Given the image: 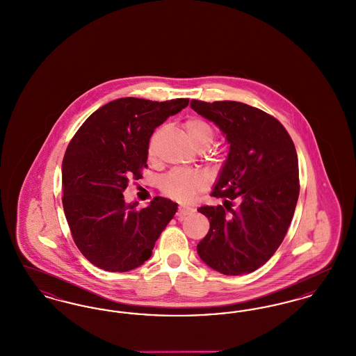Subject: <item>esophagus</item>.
I'll return each instance as SVG.
<instances>
[{
    "label": "esophagus",
    "mask_w": 356,
    "mask_h": 356,
    "mask_svg": "<svg viewBox=\"0 0 356 356\" xmlns=\"http://www.w3.org/2000/svg\"><path fill=\"white\" fill-rule=\"evenodd\" d=\"M195 212V209L193 208H191V207H186V205H181V207H179V209H177V219L179 220H183L186 216L188 215H192Z\"/></svg>",
    "instance_id": "34e87169"
}]
</instances>
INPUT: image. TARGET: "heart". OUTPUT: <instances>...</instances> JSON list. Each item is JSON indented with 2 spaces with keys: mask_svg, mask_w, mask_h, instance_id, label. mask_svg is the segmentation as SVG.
<instances>
[{
  "mask_svg": "<svg viewBox=\"0 0 356 356\" xmlns=\"http://www.w3.org/2000/svg\"><path fill=\"white\" fill-rule=\"evenodd\" d=\"M186 134L189 136L195 148L208 149L213 141V129L212 127L200 118H191L184 124ZM159 131H156L148 144L149 157L154 156L156 151V140ZM207 184V179L200 172L192 170H172L161 180V191L167 196H170L179 202H189L199 191H202Z\"/></svg>",
  "mask_w": 356,
  "mask_h": 356,
  "instance_id": "heart-1",
  "label": "heart"
}]
</instances>
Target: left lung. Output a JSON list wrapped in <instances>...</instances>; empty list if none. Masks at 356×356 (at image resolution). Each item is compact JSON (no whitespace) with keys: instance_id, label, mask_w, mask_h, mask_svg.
Segmentation results:
<instances>
[{"instance_id":"left-lung-1","label":"left lung","mask_w":356,"mask_h":356,"mask_svg":"<svg viewBox=\"0 0 356 356\" xmlns=\"http://www.w3.org/2000/svg\"><path fill=\"white\" fill-rule=\"evenodd\" d=\"M191 108L213 121L229 144L211 193L222 199V205L197 209L209 220L197 254L224 275L254 272L282 244L298 203L300 184L293 141L279 120L243 102L192 100Z\"/></svg>"}]
</instances>
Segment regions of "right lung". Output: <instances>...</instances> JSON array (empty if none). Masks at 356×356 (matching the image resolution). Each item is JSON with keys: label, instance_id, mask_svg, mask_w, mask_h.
Listing matches in <instances>:
<instances>
[{"label": "right lung", "instance_id": "1", "mask_svg": "<svg viewBox=\"0 0 356 356\" xmlns=\"http://www.w3.org/2000/svg\"><path fill=\"white\" fill-rule=\"evenodd\" d=\"M188 102L118 99L93 112L70 140L63 160V207L77 248L96 267L135 270L151 257L175 216L177 204L170 199L156 196L137 209L122 192L147 167L154 129Z\"/></svg>", "mask_w": 356, "mask_h": 356}]
</instances>
